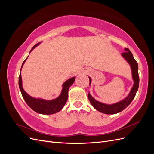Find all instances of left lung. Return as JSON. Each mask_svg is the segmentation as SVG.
<instances>
[{"label":"left lung","instance_id":"1","mask_svg":"<svg viewBox=\"0 0 154 154\" xmlns=\"http://www.w3.org/2000/svg\"><path fill=\"white\" fill-rule=\"evenodd\" d=\"M125 52L123 53L122 54V56L126 61L129 63L130 67H131L132 76L134 80V85L131 88V90H130L128 95L126 97L125 99L119 101V102H117V103L110 105L105 104L96 100L94 97L91 95L90 93H88V98L91 102V104L95 109L98 110L101 113H103L105 114H114L122 112L125 109L127 108V107L130 104V103L132 101L138 90L139 78L138 74L137 62L136 61V60L134 58L132 53L130 52V51L128 48H125ZM88 78H89L90 80L89 85H91V78L90 77Z\"/></svg>","mask_w":154,"mask_h":154}]
</instances>
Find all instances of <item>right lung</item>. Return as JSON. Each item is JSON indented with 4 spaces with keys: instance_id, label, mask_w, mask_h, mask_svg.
Instances as JSON below:
<instances>
[{
    "instance_id": "obj_1",
    "label": "right lung",
    "mask_w": 154,
    "mask_h": 154,
    "mask_svg": "<svg viewBox=\"0 0 154 154\" xmlns=\"http://www.w3.org/2000/svg\"><path fill=\"white\" fill-rule=\"evenodd\" d=\"M40 42L36 44L33 46V48L30 51V53L33 50L37 45H38ZM26 58V59H27ZM26 59L24 60V62L22 63L21 69L24 66ZM75 80V77H72L69 79L67 81L65 82L62 84V90L61 94L60 96L52 100H45L42 98H35V97L29 96L26 91L24 90L22 87V80L21 76V71L20 74L18 78V85L23 98L26 102L30 108L36 112L42 114H53L58 112L61 110L68 99V91L70 86H71Z\"/></svg>"
}]
</instances>
